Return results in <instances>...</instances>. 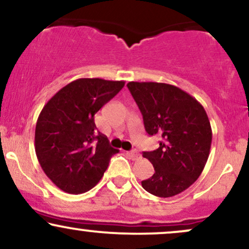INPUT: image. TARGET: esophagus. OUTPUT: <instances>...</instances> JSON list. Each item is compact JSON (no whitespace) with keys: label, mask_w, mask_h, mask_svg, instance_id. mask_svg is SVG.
<instances>
[{"label":"esophagus","mask_w":249,"mask_h":249,"mask_svg":"<svg viewBox=\"0 0 249 249\" xmlns=\"http://www.w3.org/2000/svg\"><path fill=\"white\" fill-rule=\"evenodd\" d=\"M126 154L132 159V160H138V159H141V154H139L138 151H128Z\"/></svg>","instance_id":"obj_1"}]
</instances>
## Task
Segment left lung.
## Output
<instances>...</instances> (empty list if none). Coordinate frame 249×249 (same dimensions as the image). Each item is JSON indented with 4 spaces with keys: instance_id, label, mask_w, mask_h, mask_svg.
Here are the masks:
<instances>
[{
    "instance_id": "8db88e82",
    "label": "left lung",
    "mask_w": 249,
    "mask_h": 249,
    "mask_svg": "<svg viewBox=\"0 0 249 249\" xmlns=\"http://www.w3.org/2000/svg\"><path fill=\"white\" fill-rule=\"evenodd\" d=\"M127 88L142 115L150 136H159V147L142 152L154 167L142 180L148 193L170 198L181 193L199 178L212 144V128L202 105L171 84L128 82Z\"/></svg>"
}]
</instances>
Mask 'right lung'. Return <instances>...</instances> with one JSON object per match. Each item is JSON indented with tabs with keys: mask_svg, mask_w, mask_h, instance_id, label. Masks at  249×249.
Masks as SVG:
<instances>
[{
	"mask_svg": "<svg viewBox=\"0 0 249 249\" xmlns=\"http://www.w3.org/2000/svg\"><path fill=\"white\" fill-rule=\"evenodd\" d=\"M124 81L79 78L62 88L39 113L35 151L42 170L64 192H88L98 184L118 150L97 132L95 115Z\"/></svg>",
	"mask_w": 249,
	"mask_h": 249,
	"instance_id": "1",
	"label": "right lung"
}]
</instances>
